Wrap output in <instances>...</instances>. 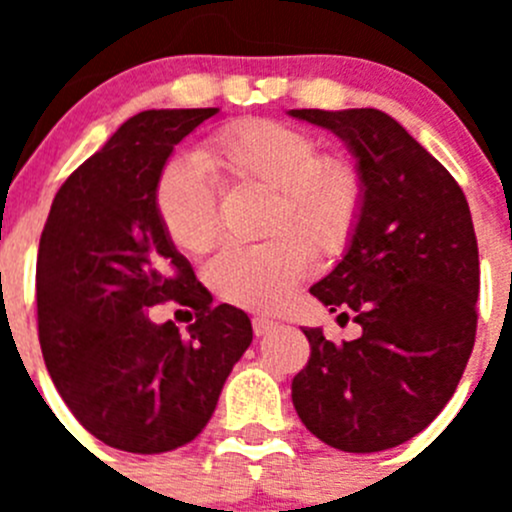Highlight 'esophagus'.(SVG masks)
I'll return each mask as SVG.
<instances>
[{"mask_svg":"<svg viewBox=\"0 0 512 512\" xmlns=\"http://www.w3.org/2000/svg\"><path fill=\"white\" fill-rule=\"evenodd\" d=\"M275 329H277V322H272V319L267 317L252 319V332H255V337H267V334H272Z\"/></svg>","mask_w":512,"mask_h":512,"instance_id":"obj_1","label":"esophagus"}]
</instances>
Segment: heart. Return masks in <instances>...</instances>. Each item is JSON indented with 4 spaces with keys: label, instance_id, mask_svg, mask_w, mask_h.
I'll return each instance as SVG.
<instances>
[{
    "label": "heart",
    "instance_id": "1",
    "mask_svg": "<svg viewBox=\"0 0 512 512\" xmlns=\"http://www.w3.org/2000/svg\"><path fill=\"white\" fill-rule=\"evenodd\" d=\"M225 183H255L272 190L262 245H227L205 270L210 289L245 309H277L292 297L312 267V250L334 255L352 237L361 210V178L349 160L319 156L309 133L267 118L230 123L195 153L165 165L156 185V210L170 242L205 252L218 235V193L210 175ZM281 235L277 236L276 232Z\"/></svg>",
    "mask_w": 512,
    "mask_h": 512
}]
</instances>
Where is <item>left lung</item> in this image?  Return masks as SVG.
I'll list each match as a JSON object with an SVG mask.
<instances>
[{
    "label": "left lung",
    "mask_w": 512,
    "mask_h": 512,
    "mask_svg": "<svg viewBox=\"0 0 512 512\" xmlns=\"http://www.w3.org/2000/svg\"><path fill=\"white\" fill-rule=\"evenodd\" d=\"M342 138L361 178L354 232L309 292L361 327L334 344L309 339L292 381L304 426L347 453L394 448L421 433L456 391L476 342L478 242L461 185L399 121L376 108H292Z\"/></svg>",
    "instance_id": "obj_1"
}]
</instances>
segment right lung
<instances>
[{
  "label": "right lung",
  "instance_id": "obj_1",
  "mask_svg": "<svg viewBox=\"0 0 512 512\" xmlns=\"http://www.w3.org/2000/svg\"><path fill=\"white\" fill-rule=\"evenodd\" d=\"M215 113L160 108L128 118L66 178L41 232L44 364L81 426L118 451L165 453L193 441L252 342L250 317L213 307L156 210L173 148ZM170 298L196 312L185 335L147 314Z\"/></svg>",
  "mask_w": 512,
  "mask_h": 512
}]
</instances>
